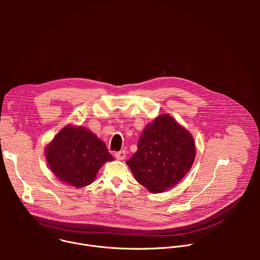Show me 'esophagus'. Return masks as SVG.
Segmentation results:
<instances>
[{"label": "esophagus", "mask_w": 260, "mask_h": 260, "mask_svg": "<svg viewBox=\"0 0 260 260\" xmlns=\"http://www.w3.org/2000/svg\"><path fill=\"white\" fill-rule=\"evenodd\" d=\"M115 157H116L118 160H123V159H125V157H126V152H125L124 150H121V151H119V152H116V153H115Z\"/></svg>", "instance_id": "34e87169"}]
</instances>
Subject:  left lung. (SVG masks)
<instances>
[{"label":"left lung","mask_w":260,"mask_h":260,"mask_svg":"<svg viewBox=\"0 0 260 260\" xmlns=\"http://www.w3.org/2000/svg\"><path fill=\"white\" fill-rule=\"evenodd\" d=\"M196 150L192 135L170 114H162L145 126L126 165L148 191L161 193L189 172Z\"/></svg>","instance_id":"8db88e82"}]
</instances>
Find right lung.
<instances>
[{
  "label": "right lung",
  "mask_w": 260,
  "mask_h": 260,
  "mask_svg": "<svg viewBox=\"0 0 260 260\" xmlns=\"http://www.w3.org/2000/svg\"><path fill=\"white\" fill-rule=\"evenodd\" d=\"M45 157L56 178L76 188L91 184L101 167L114 160L106 144L92 132L71 124L62 127L46 146Z\"/></svg>",
  "instance_id": "right-lung-1"
}]
</instances>
